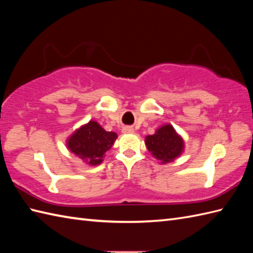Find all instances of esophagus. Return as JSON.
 <instances>
[{
  "label": "esophagus",
  "instance_id": "1",
  "mask_svg": "<svg viewBox=\"0 0 253 253\" xmlns=\"http://www.w3.org/2000/svg\"><path fill=\"white\" fill-rule=\"evenodd\" d=\"M122 132L123 133H133L135 132V129H133L132 127H124L123 129H122Z\"/></svg>",
  "mask_w": 253,
  "mask_h": 253
}]
</instances>
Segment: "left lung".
Instances as JSON below:
<instances>
[{
  "mask_svg": "<svg viewBox=\"0 0 253 253\" xmlns=\"http://www.w3.org/2000/svg\"><path fill=\"white\" fill-rule=\"evenodd\" d=\"M146 146L149 152L161 164L173 162L179 158L185 150L184 139L177 133L170 124L159 127L155 133L146 137Z\"/></svg>",
  "mask_w": 253,
  "mask_h": 253,
  "instance_id": "left-lung-1",
  "label": "left lung"
}]
</instances>
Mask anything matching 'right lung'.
<instances>
[{
    "instance_id": "right-lung-1",
    "label": "right lung",
    "mask_w": 253,
    "mask_h": 253,
    "mask_svg": "<svg viewBox=\"0 0 253 253\" xmlns=\"http://www.w3.org/2000/svg\"><path fill=\"white\" fill-rule=\"evenodd\" d=\"M116 138V132L106 131L98 122L90 121L67 138L66 146L84 163L95 166L102 163Z\"/></svg>"
}]
</instances>
